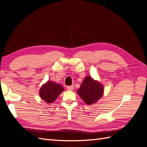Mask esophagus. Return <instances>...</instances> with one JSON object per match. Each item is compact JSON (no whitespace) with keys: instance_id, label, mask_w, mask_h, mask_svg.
Masks as SVG:
<instances>
[{"instance_id":"obj_1","label":"esophagus","mask_w":147,"mask_h":147,"mask_svg":"<svg viewBox=\"0 0 147 147\" xmlns=\"http://www.w3.org/2000/svg\"><path fill=\"white\" fill-rule=\"evenodd\" d=\"M74 89V86L73 85H71V86H67V90H73Z\"/></svg>"}]
</instances>
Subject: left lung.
<instances>
[{
    "mask_svg": "<svg viewBox=\"0 0 147 147\" xmlns=\"http://www.w3.org/2000/svg\"><path fill=\"white\" fill-rule=\"evenodd\" d=\"M78 94L87 105H91L103 96V87L98 81L87 76L78 90Z\"/></svg>",
    "mask_w": 147,
    "mask_h": 147,
    "instance_id": "8db88e82",
    "label": "left lung"
}]
</instances>
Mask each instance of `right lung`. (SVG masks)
I'll use <instances>...</instances> for the list:
<instances>
[{
  "instance_id": "obj_1",
  "label": "right lung",
  "mask_w": 147,
  "mask_h": 147,
  "mask_svg": "<svg viewBox=\"0 0 147 147\" xmlns=\"http://www.w3.org/2000/svg\"><path fill=\"white\" fill-rule=\"evenodd\" d=\"M63 90L64 88L61 84L49 81L42 85L40 90L39 94L40 98L45 102L52 103Z\"/></svg>"
}]
</instances>
